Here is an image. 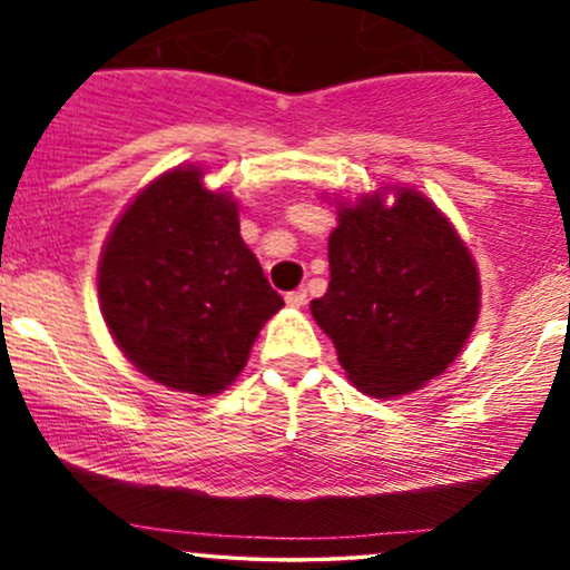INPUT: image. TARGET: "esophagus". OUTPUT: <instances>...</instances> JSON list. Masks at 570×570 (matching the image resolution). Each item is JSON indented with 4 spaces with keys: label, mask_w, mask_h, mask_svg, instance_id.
Masks as SVG:
<instances>
[{
    "label": "esophagus",
    "mask_w": 570,
    "mask_h": 570,
    "mask_svg": "<svg viewBox=\"0 0 570 570\" xmlns=\"http://www.w3.org/2000/svg\"><path fill=\"white\" fill-rule=\"evenodd\" d=\"M307 303V292L305 289H294L286 294V305L289 307H303Z\"/></svg>",
    "instance_id": "obj_1"
}]
</instances>
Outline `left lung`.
Masks as SVG:
<instances>
[{"instance_id": "8db88e82", "label": "left lung", "mask_w": 570, "mask_h": 570, "mask_svg": "<svg viewBox=\"0 0 570 570\" xmlns=\"http://www.w3.org/2000/svg\"><path fill=\"white\" fill-rule=\"evenodd\" d=\"M311 313L362 394H410L453 364L480 316V273L448 217L421 193L340 203L330 289Z\"/></svg>"}]
</instances>
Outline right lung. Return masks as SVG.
Wrapping results in <instances>:
<instances>
[{
  "label": "right lung",
  "instance_id": "add662e5",
  "mask_svg": "<svg viewBox=\"0 0 570 570\" xmlns=\"http://www.w3.org/2000/svg\"><path fill=\"white\" fill-rule=\"evenodd\" d=\"M200 179L198 166L174 168L136 195L104 244L98 299L136 370L212 396L240 375L284 299L240 238L235 200Z\"/></svg>",
  "mask_w": 570,
  "mask_h": 570
}]
</instances>
